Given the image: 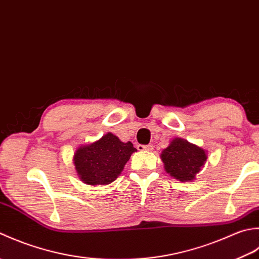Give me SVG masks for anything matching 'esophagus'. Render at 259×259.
<instances>
[{
	"label": "esophagus",
	"instance_id": "esophagus-1",
	"mask_svg": "<svg viewBox=\"0 0 259 259\" xmlns=\"http://www.w3.org/2000/svg\"><path fill=\"white\" fill-rule=\"evenodd\" d=\"M137 150H139V151H152L153 145L152 144H149V145L139 144V145H137Z\"/></svg>",
	"mask_w": 259,
	"mask_h": 259
}]
</instances>
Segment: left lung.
Listing matches in <instances>:
<instances>
[{"instance_id": "1", "label": "left lung", "mask_w": 259, "mask_h": 259, "mask_svg": "<svg viewBox=\"0 0 259 259\" xmlns=\"http://www.w3.org/2000/svg\"><path fill=\"white\" fill-rule=\"evenodd\" d=\"M207 157V153L201 147L179 137L172 140L170 145L161 153L165 171L181 182L194 180Z\"/></svg>"}]
</instances>
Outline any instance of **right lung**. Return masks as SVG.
Segmentation results:
<instances>
[{
    "label": "right lung",
    "mask_w": 259,
    "mask_h": 259,
    "mask_svg": "<svg viewBox=\"0 0 259 259\" xmlns=\"http://www.w3.org/2000/svg\"><path fill=\"white\" fill-rule=\"evenodd\" d=\"M135 151L131 142L124 143L117 136L107 133L92 144L78 147L73 164L83 183L104 186L117 179Z\"/></svg>",
    "instance_id": "add662e5"
}]
</instances>
